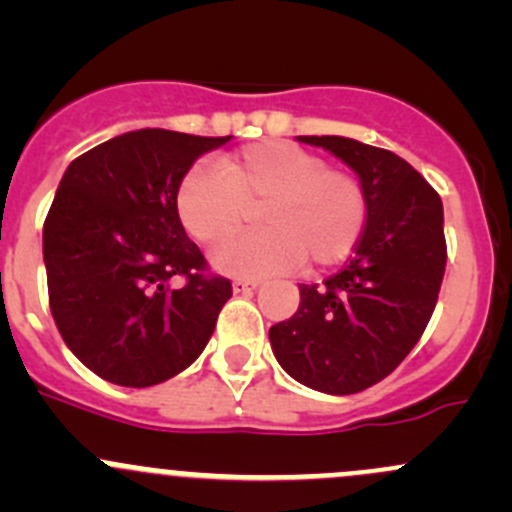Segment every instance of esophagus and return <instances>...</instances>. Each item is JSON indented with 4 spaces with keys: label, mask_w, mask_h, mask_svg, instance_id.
Segmentation results:
<instances>
[{
    "label": "esophagus",
    "mask_w": 512,
    "mask_h": 512,
    "mask_svg": "<svg viewBox=\"0 0 512 512\" xmlns=\"http://www.w3.org/2000/svg\"><path fill=\"white\" fill-rule=\"evenodd\" d=\"M257 287H260V282H255V280H235V282H232V289H235V294H252Z\"/></svg>",
    "instance_id": "esophagus-1"
}]
</instances>
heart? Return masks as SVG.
<instances>
[{"label": "heart", "mask_w": 512, "mask_h": 512, "mask_svg": "<svg viewBox=\"0 0 512 512\" xmlns=\"http://www.w3.org/2000/svg\"><path fill=\"white\" fill-rule=\"evenodd\" d=\"M260 210L255 235L220 247L213 265L237 277L342 265L369 220L366 188L354 173L332 168L312 151L285 141L252 143L220 158L218 173L193 168L175 190V213L200 245H220Z\"/></svg>", "instance_id": "obj_1"}]
</instances>
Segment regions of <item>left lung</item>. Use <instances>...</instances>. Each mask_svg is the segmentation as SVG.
<instances>
[{
	"label": "left lung",
	"mask_w": 512,
	"mask_h": 512,
	"mask_svg": "<svg viewBox=\"0 0 512 512\" xmlns=\"http://www.w3.org/2000/svg\"><path fill=\"white\" fill-rule=\"evenodd\" d=\"M359 175L369 220L356 255L322 285H299V307L270 327L282 369L299 384L347 396L379 384L416 347L446 272L443 205L404 158L344 136H297Z\"/></svg>",
	"instance_id": "left-lung-1"
}]
</instances>
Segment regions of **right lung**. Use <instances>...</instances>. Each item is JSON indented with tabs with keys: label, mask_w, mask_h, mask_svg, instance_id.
Segmentation results:
<instances>
[{
	"label": "right lung",
	"mask_w": 512,
	"mask_h": 512,
	"mask_svg": "<svg viewBox=\"0 0 512 512\" xmlns=\"http://www.w3.org/2000/svg\"><path fill=\"white\" fill-rule=\"evenodd\" d=\"M227 141L141 128L66 168L44 220L49 307L66 347L101 379L156 386L213 337L232 285L188 240L175 190Z\"/></svg>",
	"instance_id": "right-lung-1"
}]
</instances>
